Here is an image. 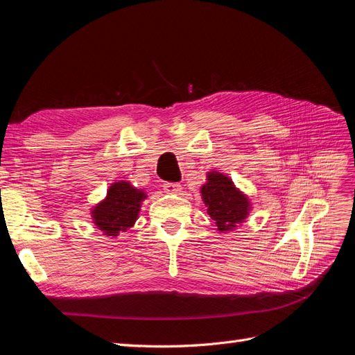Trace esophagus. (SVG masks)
Returning <instances> with one entry per match:
<instances>
[{
	"instance_id": "34e87169",
	"label": "esophagus",
	"mask_w": 355,
	"mask_h": 355,
	"mask_svg": "<svg viewBox=\"0 0 355 355\" xmlns=\"http://www.w3.org/2000/svg\"><path fill=\"white\" fill-rule=\"evenodd\" d=\"M164 191L168 192V194H180L182 187L180 184H176V182H166Z\"/></svg>"
}]
</instances>
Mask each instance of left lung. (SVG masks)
<instances>
[{
    "label": "left lung",
    "mask_w": 355,
    "mask_h": 355,
    "mask_svg": "<svg viewBox=\"0 0 355 355\" xmlns=\"http://www.w3.org/2000/svg\"><path fill=\"white\" fill-rule=\"evenodd\" d=\"M201 197L220 232L237 228L250 210V201L235 188L228 176L219 171L207 173V182L201 187Z\"/></svg>",
    "instance_id": "left-lung-1"
}]
</instances>
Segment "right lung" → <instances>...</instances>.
Masks as SVG:
<instances>
[{"label":"right lung","mask_w":355,"mask_h":355,"mask_svg":"<svg viewBox=\"0 0 355 355\" xmlns=\"http://www.w3.org/2000/svg\"><path fill=\"white\" fill-rule=\"evenodd\" d=\"M145 198V192L132 187L130 182H115L110 187L106 198L92 209L93 223L103 235L116 237L133 227Z\"/></svg>","instance_id":"1"}]
</instances>
